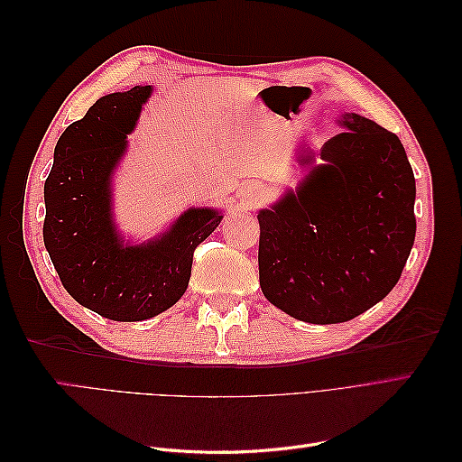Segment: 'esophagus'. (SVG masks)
<instances>
[{"label":"esophagus","mask_w":462,"mask_h":462,"mask_svg":"<svg viewBox=\"0 0 462 462\" xmlns=\"http://www.w3.org/2000/svg\"><path fill=\"white\" fill-rule=\"evenodd\" d=\"M263 194V187L260 183H245L243 185V197L250 199V200H256Z\"/></svg>","instance_id":"1"}]
</instances>
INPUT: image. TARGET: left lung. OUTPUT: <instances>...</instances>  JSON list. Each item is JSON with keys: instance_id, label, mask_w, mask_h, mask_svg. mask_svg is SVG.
<instances>
[{"instance_id": "obj_1", "label": "left lung", "mask_w": 462, "mask_h": 462, "mask_svg": "<svg viewBox=\"0 0 462 462\" xmlns=\"http://www.w3.org/2000/svg\"><path fill=\"white\" fill-rule=\"evenodd\" d=\"M339 123L345 131L319 148L326 163L258 214L263 297L321 326L353 319L385 299L416 235V183L399 136L356 114Z\"/></svg>"}]
</instances>
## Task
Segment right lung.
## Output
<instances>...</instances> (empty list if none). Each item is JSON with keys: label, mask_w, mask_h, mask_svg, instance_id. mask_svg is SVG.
I'll return each mask as SVG.
<instances>
[{"label": "right lung", "mask_w": 462, "mask_h": 462, "mask_svg": "<svg viewBox=\"0 0 462 462\" xmlns=\"http://www.w3.org/2000/svg\"><path fill=\"white\" fill-rule=\"evenodd\" d=\"M152 87L100 97L69 125L44 185V245L79 304L116 321H141L173 306L189 287L192 256L223 216L190 208L156 241L125 246L111 219V173Z\"/></svg>", "instance_id": "add662e5"}]
</instances>
